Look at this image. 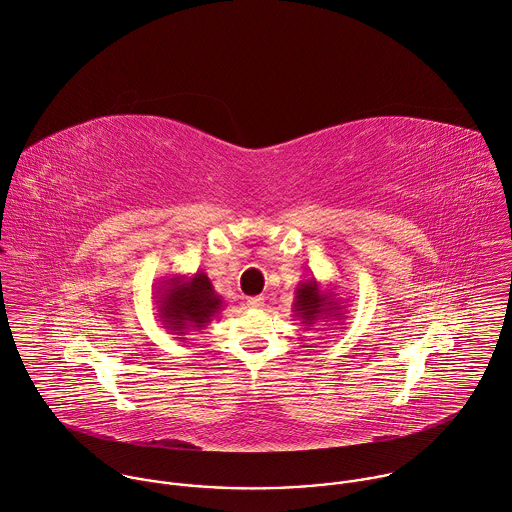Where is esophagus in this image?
I'll return each instance as SVG.
<instances>
[{"label":"esophagus","instance_id":"obj_1","mask_svg":"<svg viewBox=\"0 0 512 512\" xmlns=\"http://www.w3.org/2000/svg\"><path fill=\"white\" fill-rule=\"evenodd\" d=\"M248 306L250 308H262L264 306V296H250Z\"/></svg>","mask_w":512,"mask_h":512}]
</instances>
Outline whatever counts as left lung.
I'll list each match as a JSON object with an SVG mask.
<instances>
[{
  "label": "left lung",
  "instance_id": "8db88e82",
  "mask_svg": "<svg viewBox=\"0 0 512 512\" xmlns=\"http://www.w3.org/2000/svg\"><path fill=\"white\" fill-rule=\"evenodd\" d=\"M294 294L296 296L292 302V312L294 318L300 320V326H304L306 330H312L316 322L342 320V310L346 306L340 298H336V292L332 288H322L316 278L300 280Z\"/></svg>",
  "mask_w": 512,
  "mask_h": 512
}]
</instances>
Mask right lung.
Listing matches in <instances>:
<instances>
[{
    "mask_svg": "<svg viewBox=\"0 0 512 512\" xmlns=\"http://www.w3.org/2000/svg\"><path fill=\"white\" fill-rule=\"evenodd\" d=\"M158 320L170 334L186 336L202 330L224 308V298L214 290L206 272L192 276L172 274L156 290Z\"/></svg>",
    "mask_w": 512,
    "mask_h": 512,
    "instance_id": "add662e5",
    "label": "right lung"
}]
</instances>
